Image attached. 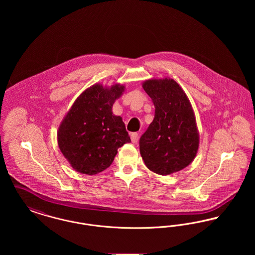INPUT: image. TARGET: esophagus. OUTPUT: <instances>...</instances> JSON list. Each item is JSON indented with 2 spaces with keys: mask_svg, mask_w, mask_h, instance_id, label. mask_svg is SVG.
<instances>
[{
  "mask_svg": "<svg viewBox=\"0 0 255 255\" xmlns=\"http://www.w3.org/2000/svg\"><path fill=\"white\" fill-rule=\"evenodd\" d=\"M137 138H138V134L137 133H131V140L133 143H135L137 141Z\"/></svg>",
  "mask_w": 255,
  "mask_h": 255,
  "instance_id": "1",
  "label": "esophagus"
}]
</instances>
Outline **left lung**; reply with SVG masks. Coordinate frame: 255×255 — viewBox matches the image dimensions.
<instances>
[{
    "mask_svg": "<svg viewBox=\"0 0 255 255\" xmlns=\"http://www.w3.org/2000/svg\"><path fill=\"white\" fill-rule=\"evenodd\" d=\"M155 106V118L139 139L148 169L166 176L188 166L196 158L200 135L192 105L174 79L151 78L142 83Z\"/></svg>",
    "mask_w": 255,
    "mask_h": 255,
    "instance_id": "8db88e82",
    "label": "left lung"
}]
</instances>
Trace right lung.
Returning <instances> with one entry per match:
<instances>
[{
  "label": "right lung",
  "instance_id": "right-lung-1",
  "mask_svg": "<svg viewBox=\"0 0 255 255\" xmlns=\"http://www.w3.org/2000/svg\"><path fill=\"white\" fill-rule=\"evenodd\" d=\"M125 86L95 84L75 99L57 131L61 153L73 169L96 175L107 169L118 149L131 142L122 117L112 112Z\"/></svg>",
  "mask_w": 255,
  "mask_h": 255
}]
</instances>
